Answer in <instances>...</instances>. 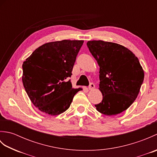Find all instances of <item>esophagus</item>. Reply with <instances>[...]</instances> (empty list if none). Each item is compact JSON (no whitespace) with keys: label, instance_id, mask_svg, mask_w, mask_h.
<instances>
[{"label":"esophagus","instance_id":"34e87169","mask_svg":"<svg viewBox=\"0 0 157 157\" xmlns=\"http://www.w3.org/2000/svg\"><path fill=\"white\" fill-rule=\"evenodd\" d=\"M95 88V86H94V84H93V83H90V86H88V89L89 90H93Z\"/></svg>","mask_w":157,"mask_h":157}]
</instances>
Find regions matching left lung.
<instances>
[{"mask_svg": "<svg viewBox=\"0 0 157 157\" xmlns=\"http://www.w3.org/2000/svg\"><path fill=\"white\" fill-rule=\"evenodd\" d=\"M87 46L100 67L102 101L96 109L105 115L119 114L137 98L144 78L142 67L137 56L121 44L92 40Z\"/></svg>", "mask_w": 157, "mask_h": 157, "instance_id": "8db88e82", "label": "left lung"}]
</instances>
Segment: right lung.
<instances>
[{"label":"right lung","mask_w":157,"mask_h":157,"mask_svg":"<svg viewBox=\"0 0 157 157\" xmlns=\"http://www.w3.org/2000/svg\"><path fill=\"white\" fill-rule=\"evenodd\" d=\"M84 40L46 43L23 62L22 82L36 107L42 113L58 115L67 110L73 96L82 88H73L71 75L76 56Z\"/></svg>","instance_id":"1"}]
</instances>
